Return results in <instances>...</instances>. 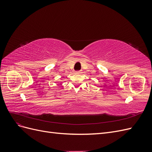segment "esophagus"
Returning a JSON list of instances; mask_svg holds the SVG:
<instances>
[{
  "instance_id": "esophagus-1",
  "label": "esophagus",
  "mask_w": 152,
  "mask_h": 152,
  "mask_svg": "<svg viewBox=\"0 0 152 152\" xmlns=\"http://www.w3.org/2000/svg\"><path fill=\"white\" fill-rule=\"evenodd\" d=\"M82 73L81 70H78V71L75 72V73H76V74H80V73Z\"/></svg>"
}]
</instances>
